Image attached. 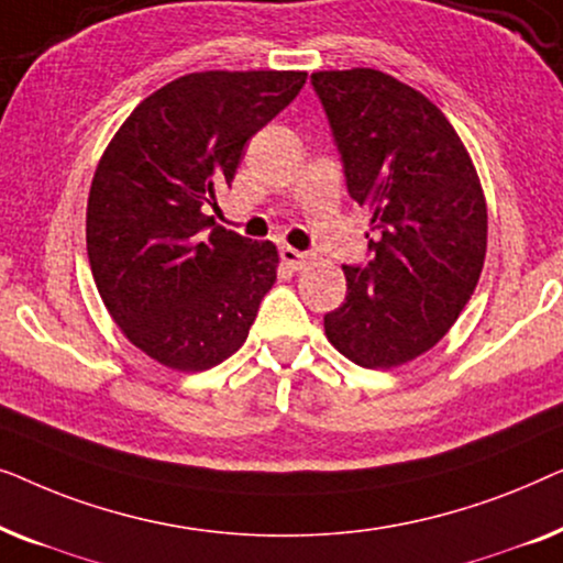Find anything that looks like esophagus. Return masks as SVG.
Masks as SVG:
<instances>
[{"mask_svg": "<svg viewBox=\"0 0 563 563\" xmlns=\"http://www.w3.org/2000/svg\"><path fill=\"white\" fill-rule=\"evenodd\" d=\"M279 256H282L284 264H287L289 268H295V272H299V268H305L307 264H310V253L291 249V245H282Z\"/></svg>", "mask_w": 563, "mask_h": 563, "instance_id": "1", "label": "esophagus"}]
</instances>
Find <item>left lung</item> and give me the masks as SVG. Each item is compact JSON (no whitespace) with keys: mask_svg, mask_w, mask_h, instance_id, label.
Returning a JSON list of instances; mask_svg holds the SVG:
<instances>
[{"mask_svg":"<svg viewBox=\"0 0 563 563\" xmlns=\"http://www.w3.org/2000/svg\"><path fill=\"white\" fill-rule=\"evenodd\" d=\"M349 195L372 210V261L343 266L328 341L364 368H395L449 333L487 256V202L472 156L418 89L376 68L314 71Z\"/></svg>","mask_w":563,"mask_h":563,"instance_id":"1","label":"left lung"}]
</instances>
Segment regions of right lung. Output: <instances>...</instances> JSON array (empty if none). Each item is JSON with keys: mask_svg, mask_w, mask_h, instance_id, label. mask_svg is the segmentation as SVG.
Wrapping results in <instances>:
<instances>
[{"mask_svg": "<svg viewBox=\"0 0 563 563\" xmlns=\"http://www.w3.org/2000/svg\"><path fill=\"white\" fill-rule=\"evenodd\" d=\"M305 71H199L153 91L99 158L87 253L99 297L135 349L205 372L241 349L279 253L214 225L243 145L305 87Z\"/></svg>", "mask_w": 563, "mask_h": 563, "instance_id": "1", "label": "right lung"}]
</instances>
